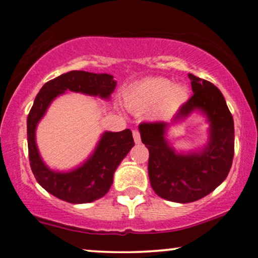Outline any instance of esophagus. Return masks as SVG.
I'll return each mask as SVG.
<instances>
[{
	"mask_svg": "<svg viewBox=\"0 0 258 258\" xmlns=\"http://www.w3.org/2000/svg\"><path fill=\"white\" fill-rule=\"evenodd\" d=\"M133 139H135L136 144L141 143V133H139V131H137V130L133 131Z\"/></svg>",
	"mask_w": 258,
	"mask_h": 258,
	"instance_id": "obj_1",
	"label": "esophagus"
}]
</instances>
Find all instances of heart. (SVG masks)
Segmentation results:
<instances>
[{
	"instance_id": "b5f03b06",
	"label": "heart",
	"mask_w": 258,
	"mask_h": 258,
	"mask_svg": "<svg viewBox=\"0 0 258 258\" xmlns=\"http://www.w3.org/2000/svg\"><path fill=\"white\" fill-rule=\"evenodd\" d=\"M123 103L133 110L152 109L153 116L165 119L171 116L188 99L184 85L174 84L165 78H148L130 86L122 94Z\"/></svg>"
}]
</instances>
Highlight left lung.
Instances as JSON below:
<instances>
[{"instance_id": "1", "label": "left lung", "mask_w": 258, "mask_h": 258, "mask_svg": "<svg viewBox=\"0 0 258 258\" xmlns=\"http://www.w3.org/2000/svg\"><path fill=\"white\" fill-rule=\"evenodd\" d=\"M193 96L179 108L172 122H143L142 142L149 150L148 173L152 188L162 199L193 203L214 191L227 178L234 156V121L221 91L193 74ZM201 111L210 123L209 143L199 152L177 153L167 142L166 132L173 122Z\"/></svg>"}]
</instances>
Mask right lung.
<instances>
[{"mask_svg": "<svg viewBox=\"0 0 258 258\" xmlns=\"http://www.w3.org/2000/svg\"><path fill=\"white\" fill-rule=\"evenodd\" d=\"M116 81L109 74L73 70L46 82L35 98L28 115L29 160L35 178L42 188L58 199L72 204L98 200L108 193L114 172L135 146L131 130L104 132L92 155L81 166L68 172L53 171L41 159L36 146V127L53 99L64 92H78L88 96L110 98Z\"/></svg>", "mask_w": 258, "mask_h": 258, "instance_id": "right-lung-1", "label": "right lung"}]
</instances>
